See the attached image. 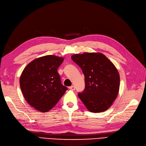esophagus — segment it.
I'll use <instances>...</instances> for the list:
<instances>
[{
	"mask_svg": "<svg viewBox=\"0 0 146 146\" xmlns=\"http://www.w3.org/2000/svg\"><path fill=\"white\" fill-rule=\"evenodd\" d=\"M70 90H75V87L74 86H70Z\"/></svg>",
	"mask_w": 146,
	"mask_h": 146,
	"instance_id": "esophagus-1",
	"label": "esophagus"
}]
</instances>
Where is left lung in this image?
<instances>
[{
  "label": "left lung",
  "instance_id": "left-lung-1",
  "mask_svg": "<svg viewBox=\"0 0 146 146\" xmlns=\"http://www.w3.org/2000/svg\"><path fill=\"white\" fill-rule=\"evenodd\" d=\"M85 77V89L78 96L91 112L106 111L111 106L119 92L120 78L111 61L100 53L73 54Z\"/></svg>",
  "mask_w": 146,
  "mask_h": 146
}]
</instances>
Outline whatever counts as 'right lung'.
Returning <instances> with one entry per match:
<instances>
[{"label":"right lung","mask_w":146,"mask_h":146,"mask_svg":"<svg viewBox=\"0 0 146 146\" xmlns=\"http://www.w3.org/2000/svg\"><path fill=\"white\" fill-rule=\"evenodd\" d=\"M63 60V58L46 55L31 61L23 70L21 90L25 100L35 109L49 111L67 90L57 71Z\"/></svg>","instance_id":"right-lung-1"}]
</instances>
